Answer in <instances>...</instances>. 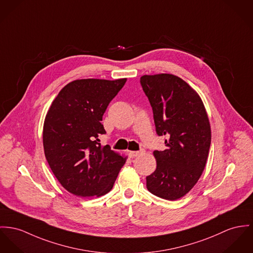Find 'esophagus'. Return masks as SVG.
<instances>
[{
  "label": "esophagus",
  "mask_w": 253,
  "mask_h": 253,
  "mask_svg": "<svg viewBox=\"0 0 253 253\" xmlns=\"http://www.w3.org/2000/svg\"><path fill=\"white\" fill-rule=\"evenodd\" d=\"M141 153H142V151H129V156L131 158H135V157L140 155Z\"/></svg>",
  "instance_id": "1"
}]
</instances>
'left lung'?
<instances>
[{
    "label": "left lung",
    "mask_w": 253,
    "mask_h": 253,
    "mask_svg": "<svg viewBox=\"0 0 253 253\" xmlns=\"http://www.w3.org/2000/svg\"><path fill=\"white\" fill-rule=\"evenodd\" d=\"M140 84L153 111L164 151H154L157 168L146 177L147 190L176 200L188 194L202 174L211 145V127L203 102L185 81L172 74L144 75Z\"/></svg>",
    "instance_id": "8db88e82"
}]
</instances>
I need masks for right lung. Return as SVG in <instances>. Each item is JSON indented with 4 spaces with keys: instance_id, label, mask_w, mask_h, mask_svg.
Wrapping results in <instances>:
<instances>
[{
    "instance_id": "add662e5",
    "label": "right lung",
    "mask_w": 253,
    "mask_h": 253,
    "mask_svg": "<svg viewBox=\"0 0 253 253\" xmlns=\"http://www.w3.org/2000/svg\"><path fill=\"white\" fill-rule=\"evenodd\" d=\"M127 79L76 80L53 101L44 121L46 160L61 186L80 197L109 193L126 158L99 143L103 115Z\"/></svg>"
}]
</instances>
